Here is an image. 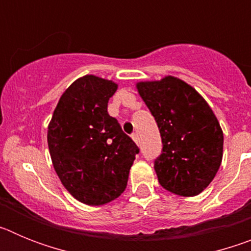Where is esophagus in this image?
Listing matches in <instances>:
<instances>
[{
    "instance_id": "1",
    "label": "esophagus",
    "mask_w": 251,
    "mask_h": 251,
    "mask_svg": "<svg viewBox=\"0 0 251 251\" xmlns=\"http://www.w3.org/2000/svg\"><path fill=\"white\" fill-rule=\"evenodd\" d=\"M132 138H133V141L136 142V143H138V142H139L138 133H133V134H132Z\"/></svg>"
}]
</instances>
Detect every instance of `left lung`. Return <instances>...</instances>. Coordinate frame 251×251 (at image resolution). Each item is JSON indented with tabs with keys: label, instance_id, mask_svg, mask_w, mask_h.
<instances>
[{
	"label": "left lung",
	"instance_id": "obj_1",
	"mask_svg": "<svg viewBox=\"0 0 251 251\" xmlns=\"http://www.w3.org/2000/svg\"><path fill=\"white\" fill-rule=\"evenodd\" d=\"M154 117L162 152L154 159L159 185L196 196L210 185L223 159L224 134L214 112L191 85L175 76L137 84Z\"/></svg>",
	"mask_w": 251,
	"mask_h": 251
}]
</instances>
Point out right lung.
Wrapping results in <instances>:
<instances>
[{"label": "right lung", "mask_w": 251, "mask_h": 251, "mask_svg": "<svg viewBox=\"0 0 251 251\" xmlns=\"http://www.w3.org/2000/svg\"><path fill=\"white\" fill-rule=\"evenodd\" d=\"M117 88L94 75L77 79L61 95L49 124V151L57 176L86 205H104L121 196L139 152L108 114Z\"/></svg>", "instance_id": "add662e5"}]
</instances>
